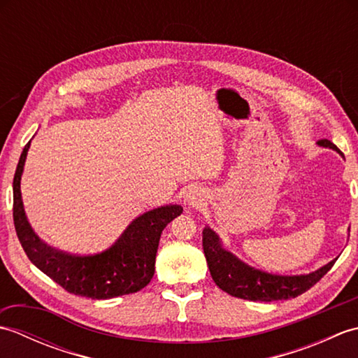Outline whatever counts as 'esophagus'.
Returning a JSON list of instances; mask_svg holds the SVG:
<instances>
[{"label": "esophagus", "instance_id": "esophagus-1", "mask_svg": "<svg viewBox=\"0 0 358 358\" xmlns=\"http://www.w3.org/2000/svg\"><path fill=\"white\" fill-rule=\"evenodd\" d=\"M185 201H186L187 206L195 208V206H199V204L201 203V195L199 194V191H189L185 195Z\"/></svg>", "mask_w": 358, "mask_h": 358}]
</instances>
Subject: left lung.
I'll return each mask as SVG.
<instances>
[{
    "instance_id": "8db88e82",
    "label": "left lung",
    "mask_w": 358,
    "mask_h": 358,
    "mask_svg": "<svg viewBox=\"0 0 358 358\" xmlns=\"http://www.w3.org/2000/svg\"><path fill=\"white\" fill-rule=\"evenodd\" d=\"M318 144L338 150L329 140H320ZM203 250L215 285L232 296L250 301L295 299L320 281L337 260L336 258L308 275H273L241 263L237 257L222 248L217 234L209 227L203 229Z\"/></svg>"
}]
</instances>
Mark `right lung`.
<instances>
[{"instance_id":"1","label":"right lung","mask_w":358,"mask_h":358,"mask_svg":"<svg viewBox=\"0 0 358 358\" xmlns=\"http://www.w3.org/2000/svg\"><path fill=\"white\" fill-rule=\"evenodd\" d=\"M30 141L22 149L13 177V223L29 260L67 292L95 300L138 292L154 277L158 241L167 223L183 208L162 206L140 215L118 241L95 255H71L36 237L22 208L20 181Z\"/></svg>"}]
</instances>
